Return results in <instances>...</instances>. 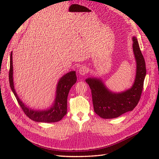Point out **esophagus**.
<instances>
[{"mask_svg": "<svg viewBox=\"0 0 159 159\" xmlns=\"http://www.w3.org/2000/svg\"><path fill=\"white\" fill-rule=\"evenodd\" d=\"M87 72H88V68L85 66H82L79 69V73L82 76L85 75Z\"/></svg>", "mask_w": 159, "mask_h": 159, "instance_id": "34e87169", "label": "esophagus"}]
</instances>
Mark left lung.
<instances>
[{
	"instance_id": "obj_1",
	"label": "left lung",
	"mask_w": 159,
	"mask_h": 159,
	"mask_svg": "<svg viewBox=\"0 0 159 159\" xmlns=\"http://www.w3.org/2000/svg\"><path fill=\"white\" fill-rule=\"evenodd\" d=\"M133 42L137 69L135 79L131 88L120 93H114L100 79L92 77L85 80L92 91L94 111L103 119L118 117L133 111L140 100L146 74V63L135 37H133Z\"/></svg>"
}]
</instances>
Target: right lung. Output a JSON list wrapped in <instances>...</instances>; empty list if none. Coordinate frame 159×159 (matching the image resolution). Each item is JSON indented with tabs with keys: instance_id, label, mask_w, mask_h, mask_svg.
Here are the masks:
<instances>
[{
	"instance_id": "add662e5",
	"label": "right lung",
	"mask_w": 159,
	"mask_h": 159,
	"mask_svg": "<svg viewBox=\"0 0 159 159\" xmlns=\"http://www.w3.org/2000/svg\"><path fill=\"white\" fill-rule=\"evenodd\" d=\"M76 76L75 71L66 74L59 79L57 83L56 96L54 103L51 107L46 110H35L29 108L20 99L14 88V83L13 79V61L12 52L10 56V68L9 73V85L12 92L16 96L17 101L22 108L24 113L30 119L38 122H57L66 116L67 113V99L71 89L76 82Z\"/></svg>"
}]
</instances>
